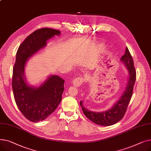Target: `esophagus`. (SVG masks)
I'll list each match as a JSON object with an SVG mask.
<instances>
[{
    "label": "esophagus",
    "instance_id": "esophagus-1",
    "mask_svg": "<svg viewBox=\"0 0 151 151\" xmlns=\"http://www.w3.org/2000/svg\"><path fill=\"white\" fill-rule=\"evenodd\" d=\"M85 80L82 77H78L73 81V85L75 87H80L84 82Z\"/></svg>",
    "mask_w": 151,
    "mask_h": 151
}]
</instances>
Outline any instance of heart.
Masks as SVG:
<instances>
[{
    "instance_id": "obj_1",
    "label": "heart",
    "mask_w": 151,
    "mask_h": 151,
    "mask_svg": "<svg viewBox=\"0 0 151 151\" xmlns=\"http://www.w3.org/2000/svg\"><path fill=\"white\" fill-rule=\"evenodd\" d=\"M101 45H102V44H101Z\"/></svg>"
}]
</instances>
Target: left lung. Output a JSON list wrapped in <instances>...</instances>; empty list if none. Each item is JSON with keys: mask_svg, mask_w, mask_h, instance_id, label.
Instances as JSON below:
<instances>
[{"mask_svg": "<svg viewBox=\"0 0 151 151\" xmlns=\"http://www.w3.org/2000/svg\"><path fill=\"white\" fill-rule=\"evenodd\" d=\"M121 61L128 71V81L121 96L111 108L102 112L92 111L84 107L83 101H80V106L84 115L92 122L97 125L109 126L118 122L124 117L129 104L136 80V71L132 57L127 47L125 48V53L121 58Z\"/></svg>", "mask_w": 151, "mask_h": 151, "instance_id": "obj_1", "label": "left lung"}]
</instances>
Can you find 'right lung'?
<instances>
[{"mask_svg":"<svg viewBox=\"0 0 151 151\" xmlns=\"http://www.w3.org/2000/svg\"><path fill=\"white\" fill-rule=\"evenodd\" d=\"M60 32L50 28L38 29L19 46L13 70L12 89L16 104L28 120L38 122L45 120L56 109L62 100L65 81L50 75L38 86L30 85L25 76L27 61L46 46L47 41Z\"/></svg>","mask_w":151,"mask_h":151,"instance_id":"add662e5","label":"right lung"}]
</instances>
